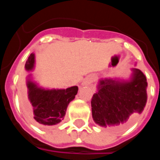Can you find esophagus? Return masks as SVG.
Masks as SVG:
<instances>
[{
	"label": "esophagus",
	"instance_id": "esophagus-1",
	"mask_svg": "<svg viewBox=\"0 0 160 160\" xmlns=\"http://www.w3.org/2000/svg\"><path fill=\"white\" fill-rule=\"evenodd\" d=\"M92 82H93V78L92 76H89L85 79V80L83 81V85L86 86V85H89V84L92 83Z\"/></svg>",
	"mask_w": 160,
	"mask_h": 160
}]
</instances>
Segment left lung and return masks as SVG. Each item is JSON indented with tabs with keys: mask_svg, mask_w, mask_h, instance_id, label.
I'll use <instances>...</instances> for the list:
<instances>
[{
	"mask_svg": "<svg viewBox=\"0 0 160 160\" xmlns=\"http://www.w3.org/2000/svg\"><path fill=\"white\" fill-rule=\"evenodd\" d=\"M129 80H99L91 105L92 118L102 128L119 131L128 127L144 110L148 100L145 74L132 68Z\"/></svg>",
	"mask_w": 160,
	"mask_h": 160,
	"instance_id": "8db88e82",
	"label": "left lung"
}]
</instances>
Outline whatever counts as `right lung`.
<instances>
[{
    "label": "right lung",
    "mask_w": 160,
    "mask_h": 160,
    "mask_svg": "<svg viewBox=\"0 0 160 160\" xmlns=\"http://www.w3.org/2000/svg\"><path fill=\"white\" fill-rule=\"evenodd\" d=\"M35 63V55L31 54L26 61L25 68L32 71ZM27 101L26 110L33 122L39 127H47L59 123L66 114L68 105L74 99L78 87L67 89H44L34 82L31 74L26 80Z\"/></svg>",
    "instance_id": "1"
}]
</instances>
